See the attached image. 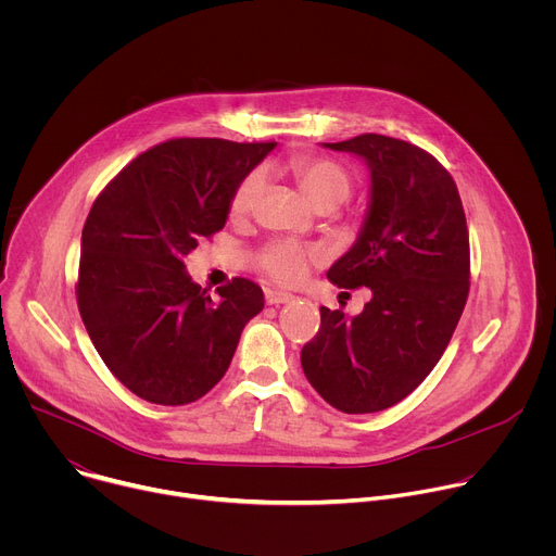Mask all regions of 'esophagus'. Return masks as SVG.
<instances>
[{
	"mask_svg": "<svg viewBox=\"0 0 556 556\" xmlns=\"http://www.w3.org/2000/svg\"><path fill=\"white\" fill-rule=\"evenodd\" d=\"M294 296L281 290H266V303L268 305H281V303H290Z\"/></svg>",
	"mask_w": 556,
	"mask_h": 556,
	"instance_id": "34e87169",
	"label": "esophagus"
}]
</instances>
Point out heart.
Returning <instances> with one entry per match:
<instances>
[{
    "mask_svg": "<svg viewBox=\"0 0 556 556\" xmlns=\"http://www.w3.org/2000/svg\"><path fill=\"white\" fill-rule=\"evenodd\" d=\"M290 172L296 178L301 191L316 208H337L354 189V178L345 165L332 157H296L290 163ZM266 189L264 169L249 172L230 195L228 211L232 217H247L255 211ZM319 260V251L303 247L292 240H275L257 253V266L262 273L281 286L299 283L309 264Z\"/></svg>",
    "mask_w": 556,
    "mask_h": 556,
    "instance_id": "obj_1",
    "label": "heart"
}]
</instances>
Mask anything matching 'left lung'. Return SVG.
<instances>
[{
  "mask_svg": "<svg viewBox=\"0 0 556 556\" xmlns=\"http://www.w3.org/2000/svg\"><path fill=\"white\" fill-rule=\"evenodd\" d=\"M324 147L361 155L371 174L358 240L328 270L371 299L354 319L321 307L301 367L334 409L374 414L407 399L444 354L470 286L468 228L455 180L429 151L380 134Z\"/></svg>",
  "mask_w": 556,
  "mask_h": 556,
  "instance_id": "8db88e82",
  "label": "left lung"
}]
</instances>
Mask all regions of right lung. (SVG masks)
<instances>
[{"mask_svg":"<svg viewBox=\"0 0 556 556\" xmlns=\"http://www.w3.org/2000/svg\"><path fill=\"white\" fill-rule=\"evenodd\" d=\"M273 147L174 138L134 157L94 200L76 303L103 363L142 401L202 399L262 312V288L242 277L211 301L187 275L185 255L224 228L235 187Z\"/></svg>","mask_w":556,"mask_h":556,"instance_id":"add662e5","label":"right lung"}]
</instances>
